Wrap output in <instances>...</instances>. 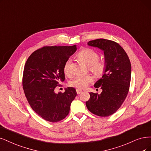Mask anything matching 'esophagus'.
I'll use <instances>...</instances> for the list:
<instances>
[{"instance_id":"34e87169","label":"esophagus","mask_w":151,"mask_h":151,"mask_svg":"<svg viewBox=\"0 0 151 151\" xmlns=\"http://www.w3.org/2000/svg\"><path fill=\"white\" fill-rule=\"evenodd\" d=\"M82 92H83V91L81 90H80V89H77L76 90V93L78 94H80Z\"/></svg>"}]
</instances>
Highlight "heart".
I'll return each mask as SVG.
<instances>
[{"label":"heart","mask_w":151,"mask_h":151,"mask_svg":"<svg viewBox=\"0 0 151 151\" xmlns=\"http://www.w3.org/2000/svg\"><path fill=\"white\" fill-rule=\"evenodd\" d=\"M78 57L83 63L89 65V68L96 75L100 76L103 75L106 69V65L104 61H98L99 55L94 50L89 48L83 49L78 53ZM70 63L71 58H68L65 61L63 66V71L65 74H68L70 73ZM93 81L94 77L91 75H77L73 78L69 84L71 86L83 89Z\"/></svg>","instance_id":"b5f03b06"}]
</instances>
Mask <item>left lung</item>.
Wrapping results in <instances>:
<instances>
[{
	"instance_id": "obj_1",
	"label": "left lung",
	"mask_w": 151,
	"mask_h": 151,
	"mask_svg": "<svg viewBox=\"0 0 151 151\" xmlns=\"http://www.w3.org/2000/svg\"><path fill=\"white\" fill-rule=\"evenodd\" d=\"M88 45L103 52L106 69L102 77L94 83V87L101 88V93H90L86 107L94 114L109 116L121 107L129 91L130 60L124 50L115 42L100 38L88 42Z\"/></svg>"
}]
</instances>
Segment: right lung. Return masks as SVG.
<instances>
[{"label":"right lung","instance_id":"1","mask_svg":"<svg viewBox=\"0 0 151 151\" xmlns=\"http://www.w3.org/2000/svg\"><path fill=\"white\" fill-rule=\"evenodd\" d=\"M76 45L45 47L35 51L27 59L23 74V88L32 109L45 120L55 122L70 112L76 96L73 87L64 93L55 92L59 81L65 79V61L76 51Z\"/></svg>","mask_w":151,"mask_h":151}]
</instances>
